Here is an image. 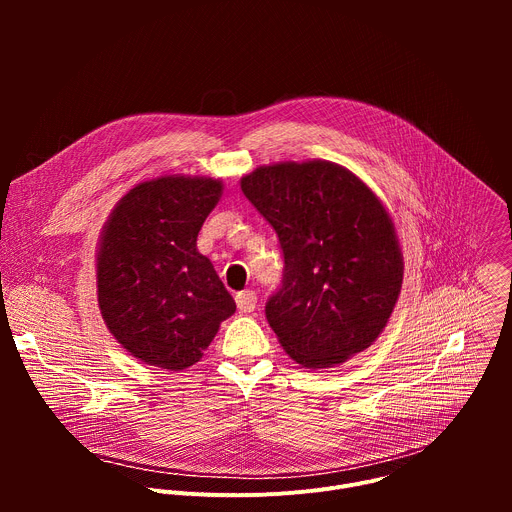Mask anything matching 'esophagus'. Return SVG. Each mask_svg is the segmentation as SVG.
<instances>
[{"label":"esophagus","instance_id":"esophagus-1","mask_svg":"<svg viewBox=\"0 0 512 512\" xmlns=\"http://www.w3.org/2000/svg\"><path fill=\"white\" fill-rule=\"evenodd\" d=\"M235 302H237V308H239V312H253L255 310V306H257V296H255V291H251V289H247V291H239V294L235 296Z\"/></svg>","mask_w":512,"mask_h":512}]
</instances>
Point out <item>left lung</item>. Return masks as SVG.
Segmentation results:
<instances>
[{
  "mask_svg": "<svg viewBox=\"0 0 512 512\" xmlns=\"http://www.w3.org/2000/svg\"><path fill=\"white\" fill-rule=\"evenodd\" d=\"M275 229L283 285L265 316L283 350L306 369H330L385 330L403 283V253L379 196L326 160L259 166L241 178Z\"/></svg>",
  "mask_w": 512,
  "mask_h": 512,
  "instance_id": "left-lung-1",
  "label": "left lung"
}]
</instances>
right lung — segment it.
Returning <instances> with one entry per match:
<instances>
[{"label": "right lung", "instance_id": "right-lung-1", "mask_svg": "<svg viewBox=\"0 0 512 512\" xmlns=\"http://www.w3.org/2000/svg\"><path fill=\"white\" fill-rule=\"evenodd\" d=\"M223 180L160 176L111 210L97 245V300L115 340L164 371L196 364L237 304L196 239Z\"/></svg>", "mask_w": 512, "mask_h": 512}]
</instances>
